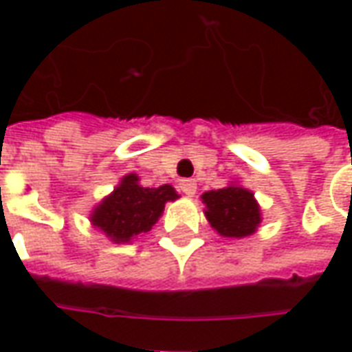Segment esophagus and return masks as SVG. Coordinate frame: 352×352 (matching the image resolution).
<instances>
[{"label":"esophagus","instance_id":"1","mask_svg":"<svg viewBox=\"0 0 352 352\" xmlns=\"http://www.w3.org/2000/svg\"><path fill=\"white\" fill-rule=\"evenodd\" d=\"M179 188H181V192H183L184 196L192 198V196L196 194V188H198V184H196V181H194V179H183V181L179 183Z\"/></svg>","mask_w":352,"mask_h":352}]
</instances>
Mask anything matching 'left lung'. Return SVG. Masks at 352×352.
Listing matches in <instances>:
<instances>
[{"label":"left lung","instance_id":"8db88e82","mask_svg":"<svg viewBox=\"0 0 352 352\" xmlns=\"http://www.w3.org/2000/svg\"><path fill=\"white\" fill-rule=\"evenodd\" d=\"M207 222L222 237L252 236L262 222V213L254 194L239 183H230L219 190L201 194Z\"/></svg>","mask_w":352,"mask_h":352}]
</instances>
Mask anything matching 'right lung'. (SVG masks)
Listing matches in <instances>:
<instances>
[{
  "instance_id": "add662e5",
  "label": "right lung",
  "mask_w": 352,
  "mask_h": 352,
  "mask_svg": "<svg viewBox=\"0 0 352 352\" xmlns=\"http://www.w3.org/2000/svg\"><path fill=\"white\" fill-rule=\"evenodd\" d=\"M177 198L179 194L171 184L148 188L139 183L138 173H128L94 207L90 224L113 243H130L153 228L166 204Z\"/></svg>"
}]
</instances>
